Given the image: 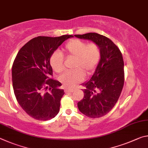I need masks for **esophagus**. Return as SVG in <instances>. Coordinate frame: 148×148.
<instances>
[{
  "label": "esophagus",
  "instance_id": "esophagus-1",
  "mask_svg": "<svg viewBox=\"0 0 148 148\" xmlns=\"http://www.w3.org/2000/svg\"><path fill=\"white\" fill-rule=\"evenodd\" d=\"M73 88H66L64 90L65 93H68V92H74Z\"/></svg>",
  "mask_w": 148,
  "mask_h": 148
}]
</instances>
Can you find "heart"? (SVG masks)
I'll use <instances>...</instances> for the list:
<instances>
[{"label":"heart","instance_id":"b5f03b06","mask_svg":"<svg viewBox=\"0 0 148 148\" xmlns=\"http://www.w3.org/2000/svg\"><path fill=\"white\" fill-rule=\"evenodd\" d=\"M64 51L67 58L74 59L73 71H68L60 77V81L66 87H73L84 79V73L91 75L99 64L101 54L96 43L87 44L79 39L69 41L65 45ZM51 66L54 71L61 73L64 70V57L58 51H54L50 57Z\"/></svg>","mask_w":148,"mask_h":148}]
</instances>
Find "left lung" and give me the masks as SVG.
Masks as SVG:
<instances>
[{
  "label": "left lung",
  "instance_id": "8db88e82",
  "mask_svg": "<svg viewBox=\"0 0 148 148\" xmlns=\"http://www.w3.org/2000/svg\"><path fill=\"white\" fill-rule=\"evenodd\" d=\"M91 40L99 47L101 60L86 87L83 99L77 103L79 110L92 118L102 117L114 107L124 84V63L122 54L113 41L97 33L75 35Z\"/></svg>",
  "mask_w": 148,
  "mask_h": 148
}]
</instances>
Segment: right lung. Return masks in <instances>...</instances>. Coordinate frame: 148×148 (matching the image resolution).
Masks as SVG:
<instances>
[{
    "label": "right lung",
    "mask_w": 148,
    "mask_h": 148,
    "mask_svg": "<svg viewBox=\"0 0 148 148\" xmlns=\"http://www.w3.org/2000/svg\"><path fill=\"white\" fill-rule=\"evenodd\" d=\"M72 35L60 37L38 36L18 52L12 66V82L18 103L31 117L47 121L58 114L64 90L62 84L51 79L52 53Z\"/></svg>",
    "instance_id": "add662e5"
}]
</instances>
